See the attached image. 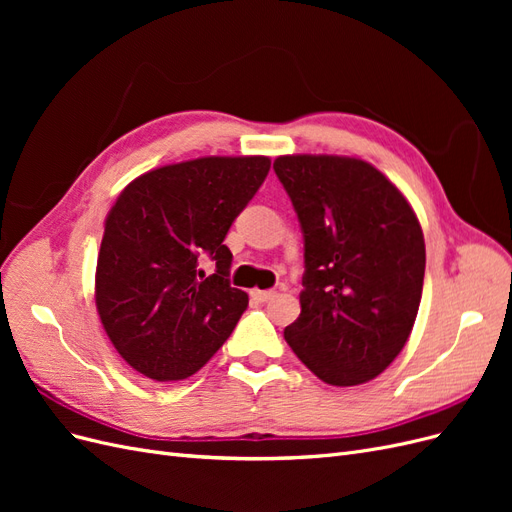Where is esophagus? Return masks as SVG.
Listing matches in <instances>:
<instances>
[{"label":"esophagus","instance_id":"obj_1","mask_svg":"<svg viewBox=\"0 0 512 512\" xmlns=\"http://www.w3.org/2000/svg\"><path fill=\"white\" fill-rule=\"evenodd\" d=\"M275 294V290H252V297L256 299V301H260V303H265V301H269L271 297Z\"/></svg>","mask_w":512,"mask_h":512}]
</instances>
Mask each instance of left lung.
I'll return each instance as SVG.
<instances>
[{"label":"left lung","mask_w":512,"mask_h":512,"mask_svg":"<svg viewBox=\"0 0 512 512\" xmlns=\"http://www.w3.org/2000/svg\"><path fill=\"white\" fill-rule=\"evenodd\" d=\"M303 230L301 314L284 329L301 363L333 386L374 380L406 346L423 294L425 239L378 168L344 156L273 162Z\"/></svg>","instance_id":"obj_1"}]
</instances>
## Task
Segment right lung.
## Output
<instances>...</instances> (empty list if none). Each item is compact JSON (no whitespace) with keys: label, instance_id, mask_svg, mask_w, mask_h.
<instances>
[{"label":"right lung","instance_id":"obj_1","mask_svg":"<svg viewBox=\"0 0 512 512\" xmlns=\"http://www.w3.org/2000/svg\"><path fill=\"white\" fill-rule=\"evenodd\" d=\"M265 156L196 158L126 185L104 222L96 267L102 327L138 374L183 380L222 348L247 307L230 286L228 228L265 181ZM209 257L216 269H199Z\"/></svg>","mask_w":512,"mask_h":512}]
</instances>
